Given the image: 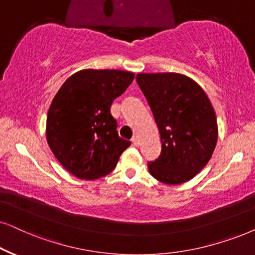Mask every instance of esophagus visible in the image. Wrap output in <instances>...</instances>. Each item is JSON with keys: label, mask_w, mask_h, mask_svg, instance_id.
Instances as JSON below:
<instances>
[{"label": "esophagus", "mask_w": 255, "mask_h": 255, "mask_svg": "<svg viewBox=\"0 0 255 255\" xmlns=\"http://www.w3.org/2000/svg\"><path fill=\"white\" fill-rule=\"evenodd\" d=\"M132 144H133V146H135V147L139 145V140H138V137H135V135H134V137L132 138Z\"/></svg>", "instance_id": "34e87169"}]
</instances>
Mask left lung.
Returning <instances> with one entry per match:
<instances>
[{
  "mask_svg": "<svg viewBox=\"0 0 255 255\" xmlns=\"http://www.w3.org/2000/svg\"><path fill=\"white\" fill-rule=\"evenodd\" d=\"M137 83L150 105L161 139L160 156L147 166L164 184L192 179L212 157L217 117L203 89L180 74H138Z\"/></svg>",
  "mask_w": 255,
  "mask_h": 255,
  "instance_id": "1",
  "label": "left lung"
}]
</instances>
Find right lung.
<instances>
[{
	"mask_svg": "<svg viewBox=\"0 0 255 255\" xmlns=\"http://www.w3.org/2000/svg\"><path fill=\"white\" fill-rule=\"evenodd\" d=\"M122 70H82L69 77L52 99L47 140L52 153L79 179H97L116 167L131 145L118 135L110 108L132 83Z\"/></svg>",
	"mask_w": 255,
	"mask_h": 255,
	"instance_id": "add662e5",
	"label": "right lung"
}]
</instances>
